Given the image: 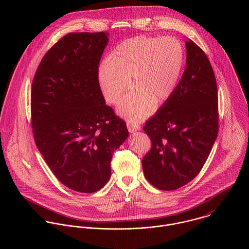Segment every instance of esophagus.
Listing matches in <instances>:
<instances>
[{
    "label": "esophagus",
    "instance_id": "obj_1",
    "mask_svg": "<svg viewBox=\"0 0 249 249\" xmlns=\"http://www.w3.org/2000/svg\"><path fill=\"white\" fill-rule=\"evenodd\" d=\"M127 127H128V130H129L130 133L136 132V131H138V130L141 129V126H140L138 123L131 122V121H128V122H127Z\"/></svg>",
    "mask_w": 249,
    "mask_h": 249
}]
</instances>
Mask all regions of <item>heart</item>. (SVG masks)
I'll return each instance as SVG.
<instances>
[{"label":"heart","instance_id":"b5f03b06","mask_svg":"<svg viewBox=\"0 0 249 249\" xmlns=\"http://www.w3.org/2000/svg\"><path fill=\"white\" fill-rule=\"evenodd\" d=\"M185 64V50L172 36H135L121 41L98 70V84L105 100L118 104L130 87L134 89L120 104L118 112L131 122H140L155 102L171 97Z\"/></svg>","mask_w":249,"mask_h":249}]
</instances>
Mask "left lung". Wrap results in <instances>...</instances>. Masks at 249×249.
<instances>
[{
    "label": "left lung",
    "instance_id": "left-lung-1",
    "mask_svg": "<svg viewBox=\"0 0 249 249\" xmlns=\"http://www.w3.org/2000/svg\"><path fill=\"white\" fill-rule=\"evenodd\" d=\"M186 69L170 98L146 121L152 142L143 158L146 179L160 190L187 184L205 164L219 132L218 89L205 52L186 41Z\"/></svg>",
    "mask_w": 249,
    "mask_h": 249
}]
</instances>
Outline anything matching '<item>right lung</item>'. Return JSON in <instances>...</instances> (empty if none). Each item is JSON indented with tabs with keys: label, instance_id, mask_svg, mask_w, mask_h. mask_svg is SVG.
Segmentation results:
<instances>
[{
	"label": "right lung",
	"instance_id": "right-lung-1",
	"mask_svg": "<svg viewBox=\"0 0 249 249\" xmlns=\"http://www.w3.org/2000/svg\"><path fill=\"white\" fill-rule=\"evenodd\" d=\"M107 36L103 31L66 34L44 55L32 81L35 144L59 181L81 193L107 183L112 154L129 134L98 84Z\"/></svg>",
	"mask_w": 249,
	"mask_h": 249
}]
</instances>
